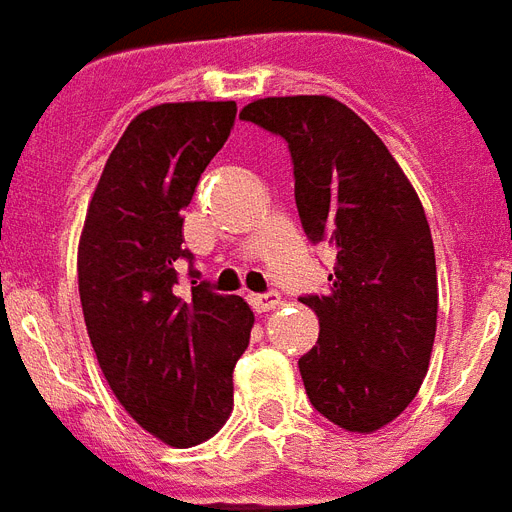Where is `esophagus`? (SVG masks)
I'll list each match as a JSON object with an SVG mask.
<instances>
[{"mask_svg": "<svg viewBox=\"0 0 512 512\" xmlns=\"http://www.w3.org/2000/svg\"><path fill=\"white\" fill-rule=\"evenodd\" d=\"M249 305H252L255 313H268L276 305H281V294L273 292V289L265 294H249Z\"/></svg>", "mask_w": 512, "mask_h": 512, "instance_id": "34e87169", "label": "esophagus"}]
</instances>
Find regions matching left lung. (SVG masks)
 I'll return each instance as SVG.
<instances>
[{
  "instance_id": "left-lung-1",
  "label": "left lung",
  "mask_w": 512,
  "mask_h": 512,
  "mask_svg": "<svg viewBox=\"0 0 512 512\" xmlns=\"http://www.w3.org/2000/svg\"><path fill=\"white\" fill-rule=\"evenodd\" d=\"M239 118L286 141L302 228L336 252L326 294L299 297L321 323L299 357L307 397L339 429L371 434L429 371L439 294L421 199L384 141L336 99H257Z\"/></svg>"
}]
</instances>
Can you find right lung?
Here are the masks:
<instances>
[{
  "mask_svg": "<svg viewBox=\"0 0 512 512\" xmlns=\"http://www.w3.org/2000/svg\"><path fill=\"white\" fill-rule=\"evenodd\" d=\"M236 120V102L144 110L112 149L91 197L78 292L99 368L141 429L173 447L218 434L234 407V365L255 315L197 281L184 210ZM192 294L177 292L180 260Z\"/></svg>",
  "mask_w": 512,
  "mask_h": 512,
  "instance_id": "right-lung-1",
  "label": "right lung"
}]
</instances>
